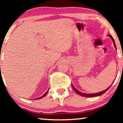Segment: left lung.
<instances>
[{
  "instance_id": "1",
  "label": "left lung",
  "mask_w": 123,
  "mask_h": 123,
  "mask_svg": "<svg viewBox=\"0 0 123 123\" xmlns=\"http://www.w3.org/2000/svg\"><path fill=\"white\" fill-rule=\"evenodd\" d=\"M108 36H109V37H110L112 39V41H113V43H114V46H115V49H117V47H116L115 43V41H114V40L113 37H112V36H111V35H108ZM112 84H111V85H112ZM111 85L110 86H109L105 90L102 91H101V92H97V93H83V92H80V91H78V90H77V89L75 88V87L73 86V85H72V87H73V89L74 90V91H75V92H76V93H77V94H78V95H80V96H83V97H95V96H101V95H102V94H104V93H105V92H106L108 90L109 88H110V87L111 86Z\"/></svg>"
}]
</instances>
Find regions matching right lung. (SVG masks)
<instances>
[{"label":"right lung","instance_id":"right-lung-1","mask_svg":"<svg viewBox=\"0 0 123 123\" xmlns=\"http://www.w3.org/2000/svg\"><path fill=\"white\" fill-rule=\"evenodd\" d=\"M48 91H49V90L47 91L46 92V93H45L44 94V95H43V96H42L41 97H38V98H35V100H37V99H40V98H43V97H44L46 95V94L48 93Z\"/></svg>","mask_w":123,"mask_h":123}]
</instances>
